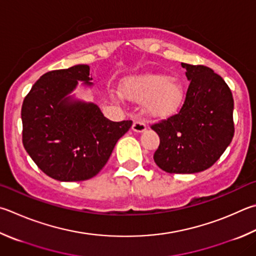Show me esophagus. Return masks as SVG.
Returning <instances> with one entry per match:
<instances>
[{
    "mask_svg": "<svg viewBox=\"0 0 256 256\" xmlns=\"http://www.w3.org/2000/svg\"><path fill=\"white\" fill-rule=\"evenodd\" d=\"M132 130L134 132H138V133L144 132L146 130V124L144 123L142 120H134Z\"/></svg>",
    "mask_w": 256,
    "mask_h": 256,
    "instance_id": "1",
    "label": "esophagus"
}]
</instances>
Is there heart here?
<instances>
[{
    "label": "heart",
    "instance_id": "heart-1",
    "mask_svg": "<svg viewBox=\"0 0 256 256\" xmlns=\"http://www.w3.org/2000/svg\"><path fill=\"white\" fill-rule=\"evenodd\" d=\"M124 92L134 100H148L146 110L154 116L174 114L184 100V88L181 84L164 75L131 78L124 84Z\"/></svg>",
    "mask_w": 256,
    "mask_h": 256
}]
</instances>
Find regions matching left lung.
Segmentation results:
<instances>
[{
  "instance_id": "1",
  "label": "left lung",
  "mask_w": 256,
  "mask_h": 256,
  "mask_svg": "<svg viewBox=\"0 0 256 256\" xmlns=\"http://www.w3.org/2000/svg\"><path fill=\"white\" fill-rule=\"evenodd\" d=\"M190 80L180 110L151 125L160 138L153 154L169 174H196L215 164L234 136V100L230 87L212 69L181 64Z\"/></svg>"
}]
</instances>
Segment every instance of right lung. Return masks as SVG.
<instances>
[{
	"label": "right lung",
	"mask_w": 256,
	"mask_h": 256,
	"mask_svg": "<svg viewBox=\"0 0 256 256\" xmlns=\"http://www.w3.org/2000/svg\"><path fill=\"white\" fill-rule=\"evenodd\" d=\"M90 66L46 72L22 104V142L38 168L59 181L90 179L103 169L132 120L113 122L92 103L68 94L78 80L90 85Z\"/></svg>",
	"instance_id": "obj_1"
}]
</instances>
